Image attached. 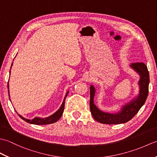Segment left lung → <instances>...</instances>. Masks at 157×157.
<instances>
[{"mask_svg":"<svg viewBox=\"0 0 157 157\" xmlns=\"http://www.w3.org/2000/svg\"><path fill=\"white\" fill-rule=\"evenodd\" d=\"M131 67L140 75V80L139 82L140 94L134 101L123 106L121 111L116 114L104 113L96 107L94 104V96L95 90L93 86H90V108L93 117L101 123L104 124H120L129 121L136 115L139 110L146 102L148 94V85L150 82L149 71L147 67L144 63H132Z\"/></svg>","mask_w":157,"mask_h":157,"instance_id":"1","label":"left lung"}]
</instances>
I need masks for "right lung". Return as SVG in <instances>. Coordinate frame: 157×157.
Returning a JSON list of instances; mask_svg holds the SVG:
<instances>
[{
	"mask_svg": "<svg viewBox=\"0 0 157 157\" xmlns=\"http://www.w3.org/2000/svg\"><path fill=\"white\" fill-rule=\"evenodd\" d=\"M8 92H9V83H8ZM68 94V92L65 95V97L64 98V101L63 102V104L61 105V107L54 114L49 116L48 117H46V118H39V117H35L33 119H25L23 118V117L21 115L19 116L21 117L23 120H24L25 121L28 122L29 123H32V124H35V125H46V124H51V123H55L58 121V120L61 117V116L63 115V111H64V108H65V100L67 97V96Z\"/></svg>",
	"mask_w": 157,
	"mask_h": 157,
	"instance_id": "obj_1",
	"label": "right lung"
}]
</instances>
